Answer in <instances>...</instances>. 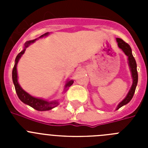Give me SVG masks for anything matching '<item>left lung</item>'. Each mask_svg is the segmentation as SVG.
Segmentation results:
<instances>
[{
    "instance_id": "1",
    "label": "left lung",
    "mask_w": 148,
    "mask_h": 148,
    "mask_svg": "<svg viewBox=\"0 0 148 148\" xmlns=\"http://www.w3.org/2000/svg\"><path fill=\"white\" fill-rule=\"evenodd\" d=\"M116 40L118 42V45L119 47V48H121L123 50V52L125 53L127 56L128 57V61H129V65H130V70H131L132 73V77H133V84H132V87L130 88V91L128 92L127 95L126 96L124 100L120 103L118 105L116 110H119L120 108H121L122 106L125 105L127 103H129L130 101V100L133 98V95H134V92H135L136 88L137 83H138V73H137V66H136V60L133 57V54H132V49L130 48V45L128 44H127L126 42H125L121 38H116Z\"/></svg>"
}]
</instances>
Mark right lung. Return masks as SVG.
<instances>
[{
    "instance_id": "1",
    "label": "right lung",
    "mask_w": 148,
    "mask_h": 148,
    "mask_svg": "<svg viewBox=\"0 0 148 148\" xmlns=\"http://www.w3.org/2000/svg\"><path fill=\"white\" fill-rule=\"evenodd\" d=\"M48 32L40 36V38L43 37V36H45V35H47ZM35 40H29L27 42L25 43V45H24V49L18 54V56H16V58H15V64L14 65V67H13L12 70V81L13 83H14V85H15V91H16V93L18 95V98L20 99V100L22 102H23L24 104H28L30 107H32V108H34L36 110L38 111H46V110H49L53 109V108H56V106L58 104V102L57 101H47L43 100V99H38V98H35L32 95H30L29 94L27 93V92H25L23 89L21 87V86L19 85V84L18 82V74H17V64H18V61L20 59V58L21 57L22 55L24 53L26 49L31 44L35 41ZM73 84V81L70 80V82H68L65 85V88H67V87H70Z\"/></svg>"
}]
</instances>
